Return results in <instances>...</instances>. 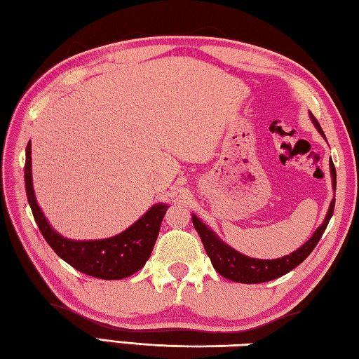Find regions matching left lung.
<instances>
[{"instance_id": "obj_1", "label": "left lung", "mask_w": 359, "mask_h": 359, "mask_svg": "<svg viewBox=\"0 0 359 359\" xmlns=\"http://www.w3.org/2000/svg\"><path fill=\"white\" fill-rule=\"evenodd\" d=\"M309 117L313 120L317 131L325 137L319 121L316 120V117L311 112H309ZM330 170H331V178H333V189L336 191V168H334L333 161H330ZM333 211H334V198L330 203V209L327 212L325 220H323L322 225L316 229L313 238H311L306 243H303V245L299 250H295L294 253L281 256V258L272 259V261L250 258V256L236 252L234 248H231L229 245H226L225 242L220 241L217 238V234H215L211 228H208L205 223L197 217V215H192V222L198 236L201 238L203 247H205L209 259H211L214 269L217 270L222 276H225L226 280H231L236 283L258 285V283H266L270 280L280 278V276L286 275L287 272H290V270L299 266V264L305 261L309 256V253L313 252L314 247L317 245V242L320 241L322 234L325 231V228L331 219V215H333Z\"/></svg>"}]
</instances>
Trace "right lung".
Listing matches in <instances>:
<instances>
[{"label":"right lung","instance_id":"add662e5","mask_svg":"<svg viewBox=\"0 0 359 359\" xmlns=\"http://www.w3.org/2000/svg\"><path fill=\"white\" fill-rule=\"evenodd\" d=\"M26 195L40 233L59 258L69 262L79 272L101 280L126 278L145 266L158 239L167 205L151 206L142 217L114 238L98 241H72L54 231L42 209L39 208L32 187L31 173V142L26 147L25 162Z\"/></svg>","mask_w":359,"mask_h":359}]
</instances>
